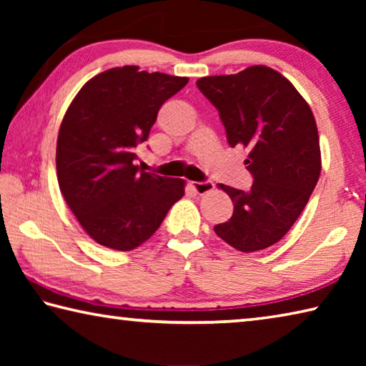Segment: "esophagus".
<instances>
[{
  "instance_id": "34e87169",
  "label": "esophagus",
  "mask_w": 366,
  "mask_h": 366,
  "mask_svg": "<svg viewBox=\"0 0 366 366\" xmlns=\"http://www.w3.org/2000/svg\"><path fill=\"white\" fill-rule=\"evenodd\" d=\"M192 189H194L198 195H205L208 192L214 189V184L212 181H203V182H192Z\"/></svg>"
}]
</instances>
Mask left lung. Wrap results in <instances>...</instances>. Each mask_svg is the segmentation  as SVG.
<instances>
[{"mask_svg": "<svg viewBox=\"0 0 366 366\" xmlns=\"http://www.w3.org/2000/svg\"><path fill=\"white\" fill-rule=\"evenodd\" d=\"M218 109L232 148H249L250 190L221 184L231 197V219L214 232L234 249L257 252L280 242L305 208L321 172L318 129L295 86L266 66L197 80Z\"/></svg>", "mask_w": 366, "mask_h": 366, "instance_id": "left-lung-1", "label": "left lung"}]
</instances>
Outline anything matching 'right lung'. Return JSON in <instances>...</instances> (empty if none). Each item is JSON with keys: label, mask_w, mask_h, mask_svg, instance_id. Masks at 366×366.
Returning <instances> with one entry per match:
<instances>
[{"label": "right lung", "mask_w": 366, "mask_h": 366, "mask_svg": "<svg viewBox=\"0 0 366 366\" xmlns=\"http://www.w3.org/2000/svg\"><path fill=\"white\" fill-rule=\"evenodd\" d=\"M187 82L137 66L113 67L90 79L67 108L56 145L59 189L100 245L137 249L182 198V179L140 171L135 147L148 139L163 103Z\"/></svg>", "instance_id": "obj_1"}]
</instances>
